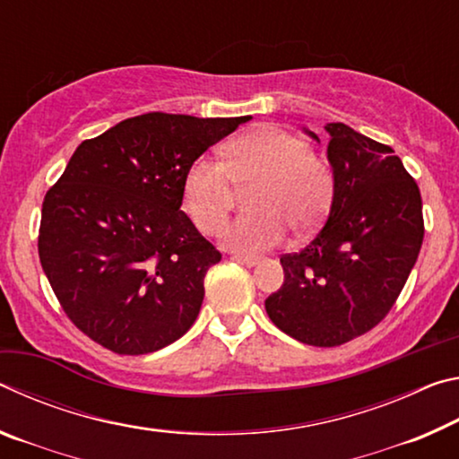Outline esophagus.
<instances>
[{"label":"esophagus","instance_id":"34e87169","mask_svg":"<svg viewBox=\"0 0 459 459\" xmlns=\"http://www.w3.org/2000/svg\"><path fill=\"white\" fill-rule=\"evenodd\" d=\"M232 261L240 263V265L253 267V265H257V263H259L261 259H259V257H255V255H243V253H235V255H232Z\"/></svg>","mask_w":459,"mask_h":459}]
</instances>
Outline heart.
Masks as SVG:
<instances>
[{
    "label": "heart",
    "mask_w": 459,
    "mask_h": 459,
    "mask_svg": "<svg viewBox=\"0 0 459 459\" xmlns=\"http://www.w3.org/2000/svg\"><path fill=\"white\" fill-rule=\"evenodd\" d=\"M247 188L251 212L222 230V243L265 251L281 243L287 229L304 237L320 227L332 204L333 172L304 137L259 127L224 143L222 161H194L184 176V211L198 230L214 235L235 206V190Z\"/></svg>",
    "instance_id": "obj_1"
}]
</instances>
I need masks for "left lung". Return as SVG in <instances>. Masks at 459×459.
Wrapping results in <instances>:
<instances>
[{"mask_svg":"<svg viewBox=\"0 0 459 459\" xmlns=\"http://www.w3.org/2000/svg\"><path fill=\"white\" fill-rule=\"evenodd\" d=\"M325 131L330 214L301 251L281 255L283 285L265 309L287 336L332 348L391 312L421 251L425 224L421 192L393 147L344 123H328Z\"/></svg>","mask_w":459,"mask_h":459,"instance_id":"1","label":"left lung"}]
</instances>
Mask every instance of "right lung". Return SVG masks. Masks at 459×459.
I'll use <instances>...</instances> for the list:
<instances>
[{
    "instance_id": "obj_1",
    "label": "right lung",
    "mask_w": 459,
    "mask_h": 459,
    "mask_svg": "<svg viewBox=\"0 0 459 459\" xmlns=\"http://www.w3.org/2000/svg\"><path fill=\"white\" fill-rule=\"evenodd\" d=\"M248 119L137 115L84 139L46 192L42 269L68 320L97 344L137 356L190 330L222 255L180 211L184 176Z\"/></svg>"
}]
</instances>
